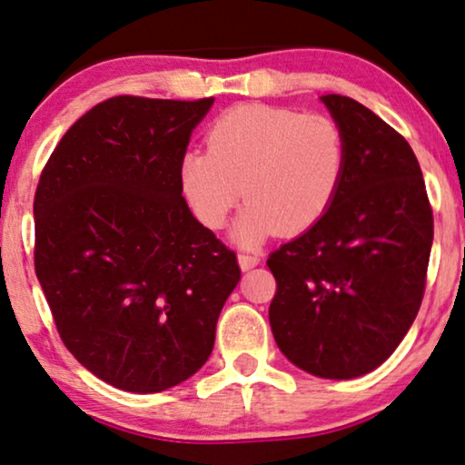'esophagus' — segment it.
Here are the masks:
<instances>
[{"label": "esophagus", "instance_id": "1", "mask_svg": "<svg viewBox=\"0 0 465 465\" xmlns=\"http://www.w3.org/2000/svg\"><path fill=\"white\" fill-rule=\"evenodd\" d=\"M259 262H262V259H259L257 255H244V252H242V255H238V263L244 272L255 268V265H259Z\"/></svg>", "mask_w": 465, "mask_h": 465}]
</instances>
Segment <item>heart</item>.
Listing matches in <instances>:
<instances>
[{"mask_svg": "<svg viewBox=\"0 0 465 465\" xmlns=\"http://www.w3.org/2000/svg\"><path fill=\"white\" fill-rule=\"evenodd\" d=\"M208 153L189 151L178 178L189 206L219 229L240 195L249 202L233 227L242 246L270 233L297 236L323 219L342 187L349 146L330 116L274 106H238L206 134Z\"/></svg>", "mask_w": 465, "mask_h": 465, "instance_id": "1", "label": "heart"}]
</instances>
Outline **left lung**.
Returning a JSON list of instances; mask_svg holds the SVG:
<instances>
[{
	"label": "left lung",
	"instance_id": "8db88e82",
	"mask_svg": "<svg viewBox=\"0 0 465 465\" xmlns=\"http://www.w3.org/2000/svg\"><path fill=\"white\" fill-rule=\"evenodd\" d=\"M321 102L349 165L323 219L268 257L270 325L282 355L319 379L372 372L411 330L425 293L434 214L401 135L344 95Z\"/></svg>",
	"mask_w": 465,
	"mask_h": 465
}]
</instances>
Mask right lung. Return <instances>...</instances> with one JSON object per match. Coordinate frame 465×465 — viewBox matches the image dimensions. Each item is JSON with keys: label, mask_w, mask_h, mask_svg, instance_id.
I'll return each mask as SVG.
<instances>
[{"label": "right lung", "mask_w": 465, "mask_h": 465, "mask_svg": "<svg viewBox=\"0 0 465 465\" xmlns=\"http://www.w3.org/2000/svg\"><path fill=\"white\" fill-rule=\"evenodd\" d=\"M213 104L110 97L67 129L35 189V276L59 336L123 391L193 376L240 281L236 252L191 214L178 178Z\"/></svg>", "instance_id": "obj_1"}]
</instances>
